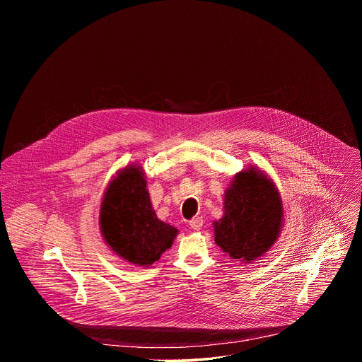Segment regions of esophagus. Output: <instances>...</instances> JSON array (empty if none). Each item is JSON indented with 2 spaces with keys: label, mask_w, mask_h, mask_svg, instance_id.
Listing matches in <instances>:
<instances>
[{
  "label": "esophagus",
  "mask_w": 362,
  "mask_h": 362,
  "mask_svg": "<svg viewBox=\"0 0 362 362\" xmlns=\"http://www.w3.org/2000/svg\"><path fill=\"white\" fill-rule=\"evenodd\" d=\"M189 225H190V228H192L193 230H200L202 226H203V218L196 216V218H193V219L189 222Z\"/></svg>",
  "instance_id": "1"
}]
</instances>
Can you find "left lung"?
<instances>
[{
	"label": "left lung",
	"mask_w": 362,
	"mask_h": 362,
	"mask_svg": "<svg viewBox=\"0 0 362 362\" xmlns=\"http://www.w3.org/2000/svg\"><path fill=\"white\" fill-rule=\"evenodd\" d=\"M284 204L275 183L252 166L233 176L225 192L223 216L214 222L215 242L230 259L252 264L279 238Z\"/></svg>",
	"instance_id": "8db88e82"
}]
</instances>
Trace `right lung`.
<instances>
[{
    "mask_svg": "<svg viewBox=\"0 0 362 362\" xmlns=\"http://www.w3.org/2000/svg\"><path fill=\"white\" fill-rule=\"evenodd\" d=\"M146 175L133 163L120 169L100 204V232L107 246L126 262L150 267L160 259L179 230L153 211Z\"/></svg>",
    "mask_w": 362,
    "mask_h": 362,
    "instance_id": "add662e5",
    "label": "right lung"
}]
</instances>
